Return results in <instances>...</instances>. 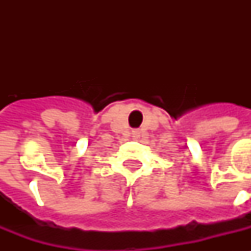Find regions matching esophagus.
Instances as JSON below:
<instances>
[{
  "label": "esophagus",
  "instance_id": "obj_1",
  "mask_svg": "<svg viewBox=\"0 0 251 251\" xmlns=\"http://www.w3.org/2000/svg\"><path fill=\"white\" fill-rule=\"evenodd\" d=\"M131 137L134 138V139H138V138L141 137V131H139V130H133V131H131Z\"/></svg>",
  "mask_w": 251,
  "mask_h": 251
}]
</instances>
